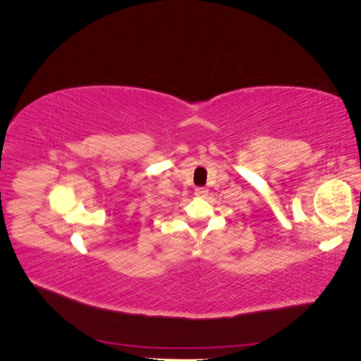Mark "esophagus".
<instances>
[{
    "instance_id": "obj_1",
    "label": "esophagus",
    "mask_w": 361,
    "mask_h": 361,
    "mask_svg": "<svg viewBox=\"0 0 361 361\" xmlns=\"http://www.w3.org/2000/svg\"><path fill=\"white\" fill-rule=\"evenodd\" d=\"M207 192H209V190L204 188V187H197L194 190V194L197 195V197H204V195H207Z\"/></svg>"
}]
</instances>
